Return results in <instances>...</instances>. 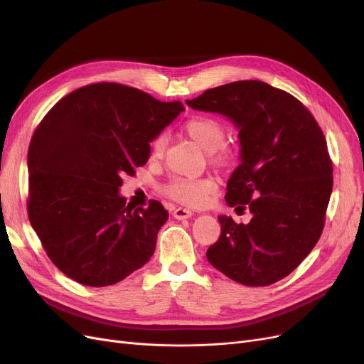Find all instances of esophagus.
<instances>
[{
    "instance_id": "34e87169",
    "label": "esophagus",
    "mask_w": 364,
    "mask_h": 364,
    "mask_svg": "<svg viewBox=\"0 0 364 364\" xmlns=\"http://www.w3.org/2000/svg\"><path fill=\"white\" fill-rule=\"evenodd\" d=\"M173 215H174V218H178V220H186V218H190L193 215V211H191V209H186V208H176L173 211Z\"/></svg>"
}]
</instances>
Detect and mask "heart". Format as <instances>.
I'll return each instance as SVG.
<instances>
[{
  "label": "heart",
  "mask_w": 364,
  "mask_h": 364,
  "mask_svg": "<svg viewBox=\"0 0 364 364\" xmlns=\"http://www.w3.org/2000/svg\"><path fill=\"white\" fill-rule=\"evenodd\" d=\"M183 132L188 135L197 146H200L217 167H225L230 162V151L223 147L226 139V127L222 121L214 117L199 115L190 118L183 124ZM167 139L164 135L156 136L150 146V158L161 159L165 153ZM217 188L215 181L211 178H183V176H173L164 185V194L170 199L186 206H202L206 203Z\"/></svg>",
  "instance_id": "obj_1"
}]
</instances>
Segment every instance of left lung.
<instances>
[{
    "mask_svg": "<svg viewBox=\"0 0 364 364\" xmlns=\"http://www.w3.org/2000/svg\"><path fill=\"white\" fill-rule=\"evenodd\" d=\"M186 105L225 115L238 129L241 164L225 199L252 213L247 225L220 215L222 234L206 258L235 282L274 284L299 266L323 230L333 191L323 132L297 98L259 80L217 86Z\"/></svg>",
    "mask_w": 364,
    "mask_h": 364,
    "instance_id": "1",
    "label": "left lung"
}]
</instances>
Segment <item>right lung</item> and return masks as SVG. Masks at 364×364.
<instances>
[{"mask_svg": "<svg viewBox=\"0 0 364 364\" xmlns=\"http://www.w3.org/2000/svg\"><path fill=\"white\" fill-rule=\"evenodd\" d=\"M136 87L94 83L54 105L28 147V218L48 258L87 287H106L141 269L168 211L130 208L121 174H135L150 142L183 111Z\"/></svg>", "mask_w": 364, "mask_h": 364, "instance_id": "right-lung-1", "label": "right lung"}]
</instances>
